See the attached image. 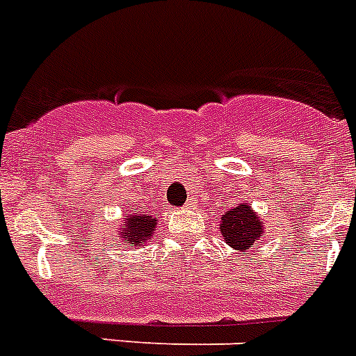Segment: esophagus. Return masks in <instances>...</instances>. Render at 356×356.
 I'll return each instance as SVG.
<instances>
[{
	"mask_svg": "<svg viewBox=\"0 0 356 356\" xmlns=\"http://www.w3.org/2000/svg\"><path fill=\"white\" fill-rule=\"evenodd\" d=\"M184 206H186V208H193V206H195V202H193L192 199H190V201H188L186 204H184Z\"/></svg>",
	"mask_w": 356,
	"mask_h": 356,
	"instance_id": "34e87169",
	"label": "esophagus"
}]
</instances>
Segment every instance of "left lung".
Returning <instances> with one entry per match:
<instances>
[{
    "mask_svg": "<svg viewBox=\"0 0 356 356\" xmlns=\"http://www.w3.org/2000/svg\"><path fill=\"white\" fill-rule=\"evenodd\" d=\"M220 220V234L235 250H250L262 237V220H259L255 211L250 210L248 202L226 211Z\"/></svg>",
    "mask_w": 356,
    "mask_h": 356,
    "instance_id": "8db88e82",
    "label": "left lung"
}]
</instances>
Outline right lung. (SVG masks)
<instances>
[{"label": "right lung", "instance_id": "obj_1", "mask_svg": "<svg viewBox=\"0 0 356 356\" xmlns=\"http://www.w3.org/2000/svg\"><path fill=\"white\" fill-rule=\"evenodd\" d=\"M155 228V219L152 215L145 213H137V215H130L127 219V228L121 229L122 241L128 243V246H137V244L141 243V241H146V238L150 237L154 234Z\"/></svg>", "mask_w": 356, "mask_h": 356}]
</instances>
